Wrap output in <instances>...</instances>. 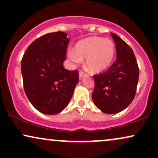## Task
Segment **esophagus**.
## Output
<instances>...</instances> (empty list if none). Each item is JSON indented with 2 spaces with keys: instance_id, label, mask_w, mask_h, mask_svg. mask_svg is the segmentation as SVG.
<instances>
[{
  "instance_id": "esophagus-1",
  "label": "esophagus",
  "mask_w": 158,
  "mask_h": 158,
  "mask_svg": "<svg viewBox=\"0 0 158 158\" xmlns=\"http://www.w3.org/2000/svg\"><path fill=\"white\" fill-rule=\"evenodd\" d=\"M85 76H86V73H85V72H83L82 70H80V71H79V77L81 78V77H85Z\"/></svg>"
}]
</instances>
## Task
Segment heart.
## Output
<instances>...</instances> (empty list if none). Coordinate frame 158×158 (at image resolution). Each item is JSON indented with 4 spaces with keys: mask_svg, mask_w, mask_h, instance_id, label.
Segmentation results:
<instances>
[{
    "mask_svg": "<svg viewBox=\"0 0 158 158\" xmlns=\"http://www.w3.org/2000/svg\"><path fill=\"white\" fill-rule=\"evenodd\" d=\"M115 55V45L110 39L89 37L79 41L75 50H70L69 58L79 63L86 59L88 69L93 72H101L110 66Z\"/></svg>",
    "mask_w": 158,
    "mask_h": 158,
    "instance_id": "heart-1",
    "label": "heart"
}]
</instances>
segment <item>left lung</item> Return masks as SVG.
I'll use <instances>...</instances> for the list:
<instances>
[{
  "instance_id": "8db88e82",
  "label": "left lung",
  "mask_w": 158,
  "mask_h": 158,
  "mask_svg": "<svg viewBox=\"0 0 158 158\" xmlns=\"http://www.w3.org/2000/svg\"><path fill=\"white\" fill-rule=\"evenodd\" d=\"M110 35L115 42L117 60L106 72L94 75L92 98L102 112L116 114L126 108L135 98L139 68L132 49L115 33Z\"/></svg>"
}]
</instances>
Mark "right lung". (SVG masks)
<instances>
[{
  "label": "right lung",
  "mask_w": 158,
  "mask_h": 158,
  "mask_svg": "<svg viewBox=\"0 0 158 158\" xmlns=\"http://www.w3.org/2000/svg\"><path fill=\"white\" fill-rule=\"evenodd\" d=\"M70 39L64 32L45 34L27 48L21 59L23 89L31 104L45 114L66 108L79 81V71L63 67Z\"/></svg>",
  "instance_id": "obj_1"
}]
</instances>
